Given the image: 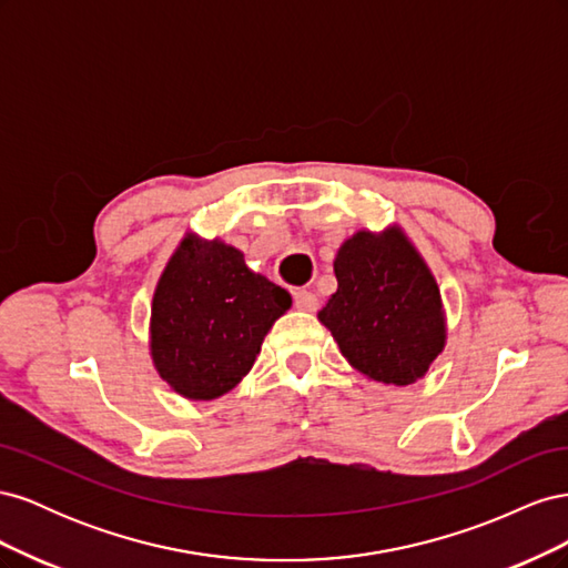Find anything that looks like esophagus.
<instances>
[{"label":"esophagus","mask_w":568,"mask_h":568,"mask_svg":"<svg viewBox=\"0 0 568 568\" xmlns=\"http://www.w3.org/2000/svg\"><path fill=\"white\" fill-rule=\"evenodd\" d=\"M294 301H296L298 311H305V313H315L317 307H320L317 296L313 294V291H307V288H298L296 294H294Z\"/></svg>","instance_id":"obj_1"}]
</instances>
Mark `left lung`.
<instances>
[{
	"label": "left lung",
	"instance_id": "obj_1",
	"mask_svg": "<svg viewBox=\"0 0 568 568\" xmlns=\"http://www.w3.org/2000/svg\"><path fill=\"white\" fill-rule=\"evenodd\" d=\"M338 288L317 313L343 357L372 382L407 386L445 348L440 291L400 227L359 230L341 244Z\"/></svg>",
	"mask_w": 568,
	"mask_h": 568
}]
</instances>
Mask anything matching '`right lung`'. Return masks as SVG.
Here are the masks:
<instances>
[{
	"mask_svg": "<svg viewBox=\"0 0 568 568\" xmlns=\"http://www.w3.org/2000/svg\"><path fill=\"white\" fill-rule=\"evenodd\" d=\"M288 307V291L253 272L242 251L186 234L153 291V367L189 400L220 398L251 372Z\"/></svg>",
	"mask_w": 568,
	"mask_h": 568,
	"instance_id": "add662e5",
	"label": "right lung"
}]
</instances>
